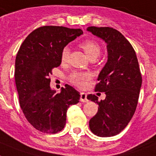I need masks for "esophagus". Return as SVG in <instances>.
Wrapping results in <instances>:
<instances>
[{
  "label": "esophagus",
  "mask_w": 156,
  "mask_h": 156,
  "mask_svg": "<svg viewBox=\"0 0 156 156\" xmlns=\"http://www.w3.org/2000/svg\"><path fill=\"white\" fill-rule=\"evenodd\" d=\"M80 101L82 102H86L88 101L87 99V94L86 93H81L80 94Z\"/></svg>",
  "instance_id": "1"
}]
</instances>
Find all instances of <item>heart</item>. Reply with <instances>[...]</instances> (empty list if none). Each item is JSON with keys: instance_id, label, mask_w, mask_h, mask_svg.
Listing matches in <instances>:
<instances>
[{"instance_id": "heart-1", "label": "heart", "mask_w": 156, "mask_h": 156, "mask_svg": "<svg viewBox=\"0 0 156 156\" xmlns=\"http://www.w3.org/2000/svg\"><path fill=\"white\" fill-rule=\"evenodd\" d=\"M79 46L82 48L87 57L90 60H94L99 56L101 48L98 42L94 40H85L79 44ZM70 49L68 46H65L61 53V61L62 62H66L68 60ZM69 81L72 84L78 87H83L86 84V82L90 79V74L87 73H80V72H73L69 76Z\"/></svg>"}]
</instances>
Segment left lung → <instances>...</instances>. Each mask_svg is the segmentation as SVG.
I'll return each mask as SVG.
<instances>
[{
	"label": "left lung",
	"mask_w": 156,
	"mask_h": 156,
	"mask_svg": "<svg viewBox=\"0 0 156 156\" xmlns=\"http://www.w3.org/2000/svg\"><path fill=\"white\" fill-rule=\"evenodd\" d=\"M107 43V62L98 75L95 91L105 92L98 101L94 94L87 98L98 105V112L89 122L90 131L100 137L119 134L135 114L142 85L137 57L132 45L119 31L111 27L87 28Z\"/></svg>",
	"instance_id": "obj_1"
}]
</instances>
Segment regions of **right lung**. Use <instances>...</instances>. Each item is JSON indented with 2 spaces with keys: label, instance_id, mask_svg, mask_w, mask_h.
<instances>
[{
  "label": "right lung",
  "instance_id": "1",
  "mask_svg": "<svg viewBox=\"0 0 156 156\" xmlns=\"http://www.w3.org/2000/svg\"><path fill=\"white\" fill-rule=\"evenodd\" d=\"M82 34L80 29L42 26L28 35L17 52L14 76L19 102L28 122L37 131H62L69 107L79 102V92L69 85L58 94L52 90L49 77L62 62L63 48Z\"/></svg>",
  "mask_w": 156,
  "mask_h": 156
}]
</instances>
